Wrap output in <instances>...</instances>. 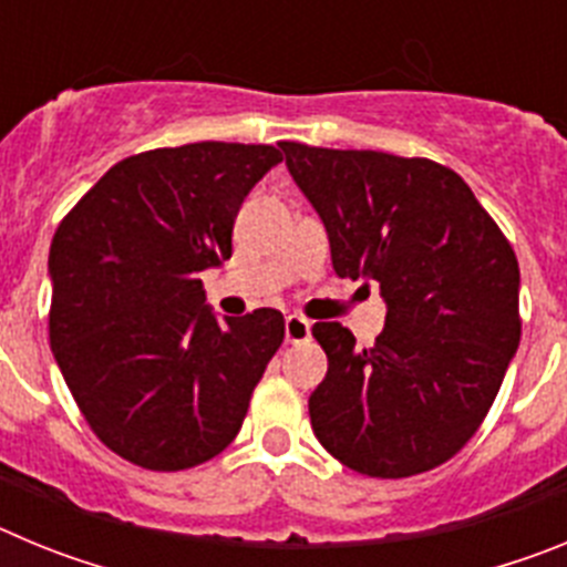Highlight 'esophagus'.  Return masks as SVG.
<instances>
[{
  "mask_svg": "<svg viewBox=\"0 0 567 567\" xmlns=\"http://www.w3.org/2000/svg\"><path fill=\"white\" fill-rule=\"evenodd\" d=\"M284 334H287V343H303L312 334V323L307 318H300V315H289L284 320Z\"/></svg>",
  "mask_w": 567,
  "mask_h": 567,
  "instance_id": "34e87169",
  "label": "esophagus"
}]
</instances>
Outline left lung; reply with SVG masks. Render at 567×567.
I'll return each mask as SVG.
<instances>
[{"label":"left lung","instance_id":"1","mask_svg":"<svg viewBox=\"0 0 567 567\" xmlns=\"http://www.w3.org/2000/svg\"><path fill=\"white\" fill-rule=\"evenodd\" d=\"M280 150L327 227L334 272L378 280L385 300L369 349L340 323H315L329 358L309 398L315 437L369 477L445 463L474 437L517 354V255L443 164L298 142Z\"/></svg>","mask_w":567,"mask_h":567}]
</instances>
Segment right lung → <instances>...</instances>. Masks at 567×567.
<instances>
[{
  "label": "right lung",
  "mask_w": 567,
  "mask_h": 567,
  "mask_svg": "<svg viewBox=\"0 0 567 567\" xmlns=\"http://www.w3.org/2000/svg\"><path fill=\"white\" fill-rule=\"evenodd\" d=\"M269 144L202 142L130 155L59 224L50 349L84 420L118 457L182 471L221 454L284 340V315L218 318L204 269L233 255Z\"/></svg>",
  "instance_id": "1"
}]
</instances>
